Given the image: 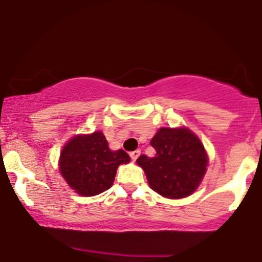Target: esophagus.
<instances>
[{
  "instance_id": "1",
  "label": "esophagus",
  "mask_w": 262,
  "mask_h": 262,
  "mask_svg": "<svg viewBox=\"0 0 262 262\" xmlns=\"http://www.w3.org/2000/svg\"><path fill=\"white\" fill-rule=\"evenodd\" d=\"M129 155H130V158H132V160H133V161H137V158L139 157V156H140V151H139V150L132 151L130 154H129Z\"/></svg>"
}]
</instances>
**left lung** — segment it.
<instances>
[{
    "instance_id": "left-lung-1",
    "label": "left lung",
    "mask_w": 262,
    "mask_h": 262,
    "mask_svg": "<svg viewBox=\"0 0 262 262\" xmlns=\"http://www.w3.org/2000/svg\"><path fill=\"white\" fill-rule=\"evenodd\" d=\"M155 157L141 155L137 163L146 174L148 185L161 196L179 200L196 191L208 165L200 139L187 128H161L152 138Z\"/></svg>"
}]
</instances>
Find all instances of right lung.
I'll return each mask as SVG.
<instances>
[{
    "label": "right lung",
    "mask_w": 262,
    "mask_h": 262,
    "mask_svg": "<svg viewBox=\"0 0 262 262\" xmlns=\"http://www.w3.org/2000/svg\"><path fill=\"white\" fill-rule=\"evenodd\" d=\"M130 157L123 150L111 151L102 132L76 135L66 142L60 154L59 168L62 178L81 196H95L114 184L120 164Z\"/></svg>",
    "instance_id": "obj_1"
}]
</instances>
